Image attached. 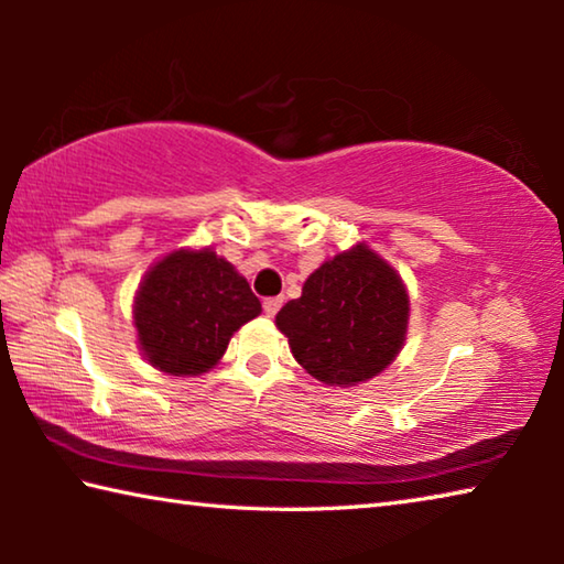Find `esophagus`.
<instances>
[{"mask_svg":"<svg viewBox=\"0 0 564 564\" xmlns=\"http://www.w3.org/2000/svg\"><path fill=\"white\" fill-rule=\"evenodd\" d=\"M281 305H283V299H281V295H273V299H265V301H263V311H265V316H275V313L281 311Z\"/></svg>","mask_w":564,"mask_h":564,"instance_id":"34e87169","label":"esophagus"}]
</instances>
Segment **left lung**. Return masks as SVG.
I'll list each match as a JSON object with an SVG mask.
<instances>
[{
    "instance_id": "left-lung-1",
    "label": "left lung",
    "mask_w": 564,
    "mask_h": 564,
    "mask_svg": "<svg viewBox=\"0 0 564 564\" xmlns=\"http://www.w3.org/2000/svg\"><path fill=\"white\" fill-rule=\"evenodd\" d=\"M408 293L403 281L366 246L338 253L303 283L275 326L293 358L328 386H356L380 373L405 338Z\"/></svg>"
}]
</instances>
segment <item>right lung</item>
<instances>
[{"label": "right lung", "mask_w": 564, "mask_h": 564, "mask_svg": "<svg viewBox=\"0 0 564 564\" xmlns=\"http://www.w3.org/2000/svg\"><path fill=\"white\" fill-rule=\"evenodd\" d=\"M261 313V301L214 251L169 253L147 273L133 305L139 343L151 366L198 376L216 366L234 333Z\"/></svg>", "instance_id": "right-lung-1"}]
</instances>
